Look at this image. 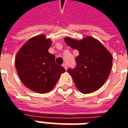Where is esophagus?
Here are the masks:
<instances>
[{
	"mask_svg": "<svg viewBox=\"0 0 128 128\" xmlns=\"http://www.w3.org/2000/svg\"><path fill=\"white\" fill-rule=\"evenodd\" d=\"M62 66H64V68H65V69H66H66H67V64H66V63H64V64H62Z\"/></svg>",
	"mask_w": 128,
	"mask_h": 128,
	"instance_id": "obj_1",
	"label": "esophagus"
}]
</instances>
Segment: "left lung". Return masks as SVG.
I'll return each mask as SVG.
<instances>
[{
    "label": "left lung",
    "mask_w": 128,
    "mask_h": 128,
    "mask_svg": "<svg viewBox=\"0 0 128 128\" xmlns=\"http://www.w3.org/2000/svg\"><path fill=\"white\" fill-rule=\"evenodd\" d=\"M64 40L66 44L79 52L76 58V68L68 69L78 90L83 94L98 90L109 76L112 62L111 54L98 40L91 37L82 40L66 38Z\"/></svg>",
    "instance_id": "left-lung-1"
}]
</instances>
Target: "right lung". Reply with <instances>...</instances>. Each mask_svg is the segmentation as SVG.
Instances as JSON below:
<instances>
[{
    "mask_svg": "<svg viewBox=\"0 0 128 128\" xmlns=\"http://www.w3.org/2000/svg\"><path fill=\"white\" fill-rule=\"evenodd\" d=\"M51 44V40L40 34L25 42L16 55V67L20 80L36 93L50 91L65 72L55 63L54 55L49 53Z\"/></svg>",
    "mask_w": 128,
    "mask_h": 128,
    "instance_id": "1",
    "label": "right lung"
}]
</instances>
